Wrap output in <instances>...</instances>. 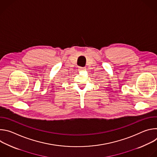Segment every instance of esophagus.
<instances>
[{"instance_id": "esophagus-1", "label": "esophagus", "mask_w": 157, "mask_h": 157, "mask_svg": "<svg viewBox=\"0 0 157 157\" xmlns=\"http://www.w3.org/2000/svg\"><path fill=\"white\" fill-rule=\"evenodd\" d=\"M85 70H86L85 67H79V71H84Z\"/></svg>"}]
</instances>
